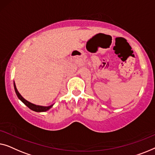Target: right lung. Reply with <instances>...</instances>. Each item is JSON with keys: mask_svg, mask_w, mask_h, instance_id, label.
I'll use <instances>...</instances> for the list:
<instances>
[{"mask_svg": "<svg viewBox=\"0 0 155 155\" xmlns=\"http://www.w3.org/2000/svg\"><path fill=\"white\" fill-rule=\"evenodd\" d=\"M14 88H15V93H16V95L18 98L21 100V102H23L24 104H25L26 106H27L28 107H29L30 110L34 111V112H46V111L49 110L50 109H51L52 107L53 106V104H51V105L50 106H41V105H36V104L31 103V102H30L29 101H27V100H25L24 97L21 96L20 93H19V91H17V87H16V85H15V83L14 81Z\"/></svg>", "mask_w": 155, "mask_h": 155, "instance_id": "add662e5", "label": "right lung"}]
</instances>
